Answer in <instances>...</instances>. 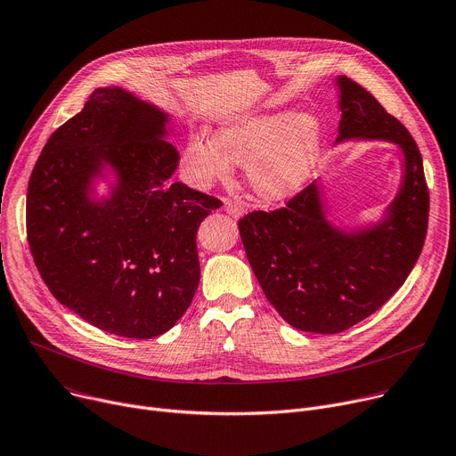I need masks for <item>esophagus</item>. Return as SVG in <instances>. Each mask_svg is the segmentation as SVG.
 <instances>
[{
    "label": "esophagus",
    "instance_id": "obj_1",
    "mask_svg": "<svg viewBox=\"0 0 456 456\" xmlns=\"http://www.w3.org/2000/svg\"><path fill=\"white\" fill-rule=\"evenodd\" d=\"M224 212H226L228 216H232V217L237 219V217H242V216H244V208H242L240 204H237V202L226 199V200H224Z\"/></svg>",
    "mask_w": 456,
    "mask_h": 456
}]
</instances>
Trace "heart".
<instances>
[{
    "label": "heart",
    "instance_id": "1",
    "mask_svg": "<svg viewBox=\"0 0 456 456\" xmlns=\"http://www.w3.org/2000/svg\"><path fill=\"white\" fill-rule=\"evenodd\" d=\"M323 126L318 117L294 110L254 115L217 129L216 140L191 134L183 153L186 179L206 188L232 175V164H244L254 193L277 202L305 188L318 166Z\"/></svg>",
    "mask_w": 456,
    "mask_h": 456
}]
</instances>
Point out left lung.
<instances>
[{
  "instance_id": "8db88e82",
  "label": "left lung",
  "mask_w": 456,
  "mask_h": 456,
  "mask_svg": "<svg viewBox=\"0 0 456 456\" xmlns=\"http://www.w3.org/2000/svg\"><path fill=\"white\" fill-rule=\"evenodd\" d=\"M341 120L336 142L387 140L403 153V177L385 217L345 232L329 223L318 183L285 208L239 221L248 263L289 325L336 334L369 318L405 283L428 233L429 191L422 155L411 133L360 84L336 78Z\"/></svg>"
}]
</instances>
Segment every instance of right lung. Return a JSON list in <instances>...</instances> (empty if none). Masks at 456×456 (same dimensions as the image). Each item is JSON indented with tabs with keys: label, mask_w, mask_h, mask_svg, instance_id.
<instances>
[{
	"label": "right lung",
	"mask_w": 456,
	"mask_h": 456,
	"mask_svg": "<svg viewBox=\"0 0 456 456\" xmlns=\"http://www.w3.org/2000/svg\"><path fill=\"white\" fill-rule=\"evenodd\" d=\"M169 118L120 87L94 89L42 150L27 188V239L51 294L110 334L150 339L188 310L200 279L197 230L221 200L171 175ZM103 168L110 198L93 200Z\"/></svg>",
	"instance_id": "add662e5"
}]
</instances>
